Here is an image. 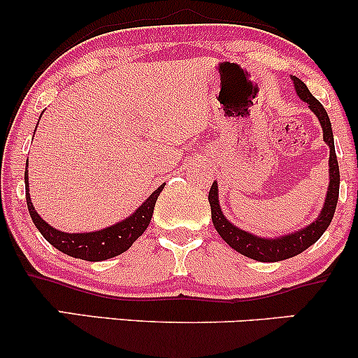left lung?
<instances>
[{
  "label": "left lung",
  "instance_id": "8db88e82",
  "mask_svg": "<svg viewBox=\"0 0 358 358\" xmlns=\"http://www.w3.org/2000/svg\"><path fill=\"white\" fill-rule=\"evenodd\" d=\"M293 79L294 89L299 99L305 101L313 113L318 117L320 124L323 129V139L328 146H330V159H328V165H330V183H328V192L327 199H324V205L322 208V213L318 215V219L311 222L310 225H306L305 229H299V231L293 234H286V236L274 237V239H266V237H257L254 234H249L242 229L236 227L224 217V213L220 210L219 203V188H217V182L212 183L210 192H208V203H210L212 210V222L213 227L217 229L219 236L231 245L232 249H236L237 252H241L242 256L254 259V261L261 262H276V261H285V259L294 257L298 254H301L303 250H306L310 245H313L320 237L323 236V232L327 231L328 225H330L331 219H334V213L336 208V202H338V190H340V171H338V159L335 155V143H334V131H331V122L328 117L327 110L322 106V102L315 99L313 94L308 90L305 82H301L298 77H291Z\"/></svg>",
  "mask_w": 358,
  "mask_h": 358
}]
</instances>
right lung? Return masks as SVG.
Here are the masks:
<instances>
[{"label": "right lung", "mask_w": 358, "mask_h": 358, "mask_svg": "<svg viewBox=\"0 0 358 358\" xmlns=\"http://www.w3.org/2000/svg\"><path fill=\"white\" fill-rule=\"evenodd\" d=\"M28 166V162H27ZM165 185H159L156 190L151 193L143 202L141 207L138 208L133 215L117 224L110 225L108 229H101L96 232H84V234H67L53 229L48 225L42 217L36 213L34 203L30 200V188H28V170H24V190H27V205L28 212H30L31 220H34L35 227L38 229L40 234L47 239L55 249L60 252L67 254L71 257L84 259V261H106V259L116 257L119 254L126 252L127 249L133 245V242L146 231L150 225L151 217H153L155 203L158 199L159 192L163 190Z\"/></svg>", "instance_id": "right-lung-1"}]
</instances>
